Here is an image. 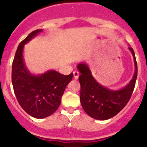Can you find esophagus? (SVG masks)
Instances as JSON below:
<instances>
[{"mask_svg":"<svg viewBox=\"0 0 147 147\" xmlns=\"http://www.w3.org/2000/svg\"><path fill=\"white\" fill-rule=\"evenodd\" d=\"M73 74H74V76L75 80H77L78 78H79V76H80V73L76 71H74L73 72Z\"/></svg>","mask_w":147,"mask_h":147,"instance_id":"esophagus-1","label":"esophagus"}]
</instances>
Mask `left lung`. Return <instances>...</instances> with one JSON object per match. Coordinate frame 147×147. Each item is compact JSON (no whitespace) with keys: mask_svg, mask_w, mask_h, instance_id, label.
Returning <instances> with one entry per match:
<instances>
[{"mask_svg":"<svg viewBox=\"0 0 147 147\" xmlns=\"http://www.w3.org/2000/svg\"><path fill=\"white\" fill-rule=\"evenodd\" d=\"M133 57L135 73L132 80L124 88L118 90L109 89L100 85L92 75L88 65L85 62L76 66L80 73L79 77L80 102L89 116L96 120H107L117 115L129 102L136 85L138 66L133 49L129 47Z\"/></svg>","mask_w":147,"mask_h":147,"instance_id":"left-lung-1","label":"left lung"}]
</instances>
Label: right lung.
Instances as JSON below:
<instances>
[{
  "label": "right lung",
  "instance_id": "obj_1",
  "mask_svg": "<svg viewBox=\"0 0 147 147\" xmlns=\"http://www.w3.org/2000/svg\"><path fill=\"white\" fill-rule=\"evenodd\" d=\"M42 32V29L35 30L19 44L11 71V82L18 102L28 115L36 119L50 116L57 110L65 89L73 78V73L65 76L49 70L37 75L28 71L23 58L24 45Z\"/></svg>",
  "mask_w": 147,
  "mask_h": 147
}]
</instances>
